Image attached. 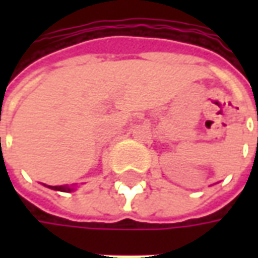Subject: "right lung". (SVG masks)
Returning a JSON list of instances; mask_svg holds the SVG:
<instances>
[{
    "instance_id": "obj_1",
    "label": "right lung",
    "mask_w": 258,
    "mask_h": 258,
    "mask_svg": "<svg viewBox=\"0 0 258 258\" xmlns=\"http://www.w3.org/2000/svg\"><path fill=\"white\" fill-rule=\"evenodd\" d=\"M48 188H51V189H54V191H63V192H70V191H73V188L64 186V185H60V186H48Z\"/></svg>"
}]
</instances>
